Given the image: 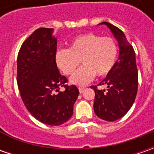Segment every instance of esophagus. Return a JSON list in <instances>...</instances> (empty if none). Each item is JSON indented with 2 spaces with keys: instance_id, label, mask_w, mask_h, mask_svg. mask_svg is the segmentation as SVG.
Listing matches in <instances>:
<instances>
[{
  "instance_id": "esophagus-1",
  "label": "esophagus",
  "mask_w": 154,
  "mask_h": 154,
  "mask_svg": "<svg viewBox=\"0 0 154 154\" xmlns=\"http://www.w3.org/2000/svg\"><path fill=\"white\" fill-rule=\"evenodd\" d=\"M85 89H86L85 87H81V86H80V87H79V91H80V93H81V92H84V90H85Z\"/></svg>"
}]
</instances>
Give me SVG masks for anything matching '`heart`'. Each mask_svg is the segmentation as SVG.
Instances as JSON below:
<instances>
[{
  "label": "heart",
  "instance_id": "1",
  "mask_svg": "<svg viewBox=\"0 0 154 154\" xmlns=\"http://www.w3.org/2000/svg\"><path fill=\"white\" fill-rule=\"evenodd\" d=\"M117 54L118 47L115 39L86 33L77 36L72 41L70 49L57 51L56 62L58 68L69 75L74 74L81 61L84 66L76 71L70 81L74 85L84 86L96 74L102 77L109 74L115 65Z\"/></svg>",
  "mask_w": 154,
  "mask_h": 154
}]
</instances>
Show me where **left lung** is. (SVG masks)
<instances>
[{"mask_svg":"<svg viewBox=\"0 0 154 154\" xmlns=\"http://www.w3.org/2000/svg\"><path fill=\"white\" fill-rule=\"evenodd\" d=\"M99 25L109 27L117 40L119 56L112 70L99 83L107 86V90H98L96 86H91L95 92L93 108L99 118L114 122L126 115L133 105L138 90V70L135 53L124 33L108 22Z\"/></svg>","mask_w":154,"mask_h":154,"instance_id":"1","label":"left lung"}]
</instances>
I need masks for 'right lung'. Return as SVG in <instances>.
Masks as SVG:
<instances>
[{
    "label": "right lung",
    "instance_id": "1",
    "mask_svg": "<svg viewBox=\"0 0 154 154\" xmlns=\"http://www.w3.org/2000/svg\"><path fill=\"white\" fill-rule=\"evenodd\" d=\"M52 28H39L22 44L17 59V83L28 111L39 122L58 126L73 115L79 90L68 86L56 62L57 40ZM64 87L63 92L60 91Z\"/></svg>",
    "mask_w": 154,
    "mask_h": 154
}]
</instances>
